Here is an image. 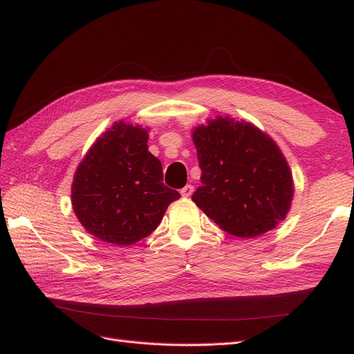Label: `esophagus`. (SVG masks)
<instances>
[{
	"label": "esophagus",
	"instance_id": "34e87169",
	"mask_svg": "<svg viewBox=\"0 0 354 354\" xmlns=\"http://www.w3.org/2000/svg\"><path fill=\"white\" fill-rule=\"evenodd\" d=\"M192 194H193V185H185L183 190H180V196H183V197H188Z\"/></svg>",
	"mask_w": 354,
	"mask_h": 354
}]
</instances>
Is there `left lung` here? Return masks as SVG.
Masks as SVG:
<instances>
[{"instance_id":"1","label":"left lung","mask_w":354,"mask_h":354,"mask_svg":"<svg viewBox=\"0 0 354 354\" xmlns=\"http://www.w3.org/2000/svg\"><path fill=\"white\" fill-rule=\"evenodd\" d=\"M202 169L193 202L226 231L240 238L266 234L285 220L294 179L281 147L245 120L217 116L192 131Z\"/></svg>"}]
</instances>
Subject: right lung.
<instances>
[{
  "label": "right lung",
  "mask_w": 354,
  "mask_h": 354,
  "mask_svg": "<svg viewBox=\"0 0 354 354\" xmlns=\"http://www.w3.org/2000/svg\"><path fill=\"white\" fill-rule=\"evenodd\" d=\"M151 128L114 122L80 161L71 187L72 209L97 240L131 245L158 227L179 199L162 184V166L147 151Z\"/></svg>",
  "instance_id": "right-lung-1"
}]
</instances>
